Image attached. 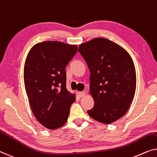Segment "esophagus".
Wrapping results in <instances>:
<instances>
[{"label":"esophagus","mask_w":157,"mask_h":157,"mask_svg":"<svg viewBox=\"0 0 157 157\" xmlns=\"http://www.w3.org/2000/svg\"><path fill=\"white\" fill-rule=\"evenodd\" d=\"M78 94L79 97L82 98V97H85V94H86V93H85V91H83V92H79Z\"/></svg>","instance_id":"1"}]
</instances>
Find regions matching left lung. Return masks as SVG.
<instances>
[{
	"instance_id": "1",
	"label": "left lung",
	"mask_w": 157,
	"mask_h": 157,
	"mask_svg": "<svg viewBox=\"0 0 157 157\" xmlns=\"http://www.w3.org/2000/svg\"><path fill=\"white\" fill-rule=\"evenodd\" d=\"M79 52L90 71V91L94 106L87 113L104 124L127 113L136 90V71L130 55L109 39L94 38L81 44Z\"/></svg>"
}]
</instances>
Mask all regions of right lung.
I'll return each mask as SVG.
<instances>
[{"label": "right lung", "instance_id": "1", "mask_svg": "<svg viewBox=\"0 0 157 157\" xmlns=\"http://www.w3.org/2000/svg\"><path fill=\"white\" fill-rule=\"evenodd\" d=\"M78 46L46 41L36 44L25 60L24 82L35 118L44 127L55 130L66 123L76 95L66 88L65 67Z\"/></svg>", "mask_w": 157, "mask_h": 157}]
</instances>
